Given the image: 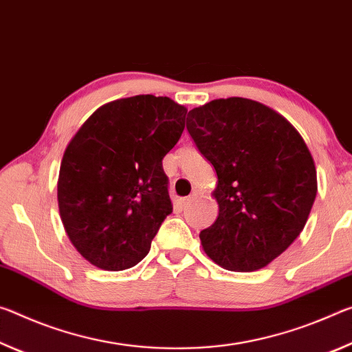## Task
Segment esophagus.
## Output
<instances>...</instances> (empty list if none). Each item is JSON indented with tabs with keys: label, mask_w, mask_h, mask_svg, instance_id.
<instances>
[{
	"label": "esophagus",
	"mask_w": 352,
	"mask_h": 352,
	"mask_svg": "<svg viewBox=\"0 0 352 352\" xmlns=\"http://www.w3.org/2000/svg\"><path fill=\"white\" fill-rule=\"evenodd\" d=\"M193 199H195V195H192V197H188V198H182L179 201V204H181V207H187L190 203H192Z\"/></svg>",
	"instance_id": "esophagus-1"
}]
</instances>
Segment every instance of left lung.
Segmentation results:
<instances>
[{"label": "left lung", "instance_id": "1", "mask_svg": "<svg viewBox=\"0 0 352 352\" xmlns=\"http://www.w3.org/2000/svg\"><path fill=\"white\" fill-rule=\"evenodd\" d=\"M187 131L214 165L218 217L203 250L230 272H256L301 234L316 197V170L301 134L274 109L220 98L187 115Z\"/></svg>", "mask_w": 352, "mask_h": 352}]
</instances>
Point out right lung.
I'll list each match as a JSON object with an SVG mask.
<instances>
[{"label":"right lung","mask_w":352,"mask_h":352,"mask_svg":"<svg viewBox=\"0 0 352 352\" xmlns=\"http://www.w3.org/2000/svg\"><path fill=\"white\" fill-rule=\"evenodd\" d=\"M187 107L137 95L101 106L63 153L57 204L63 229L85 261L132 268L171 214L162 159L184 131Z\"/></svg>","instance_id":"right-lung-1"}]
</instances>
